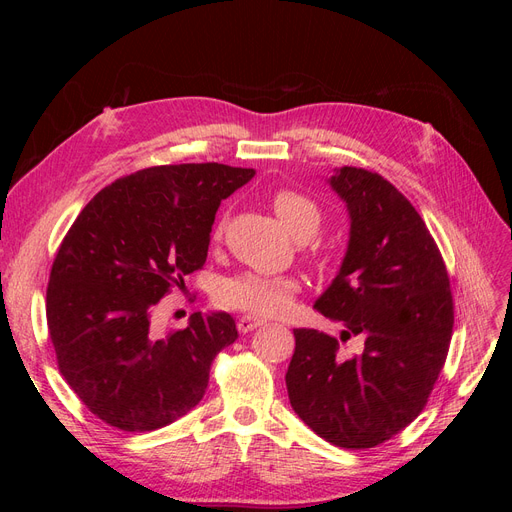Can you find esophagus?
<instances>
[{
    "mask_svg": "<svg viewBox=\"0 0 512 512\" xmlns=\"http://www.w3.org/2000/svg\"><path fill=\"white\" fill-rule=\"evenodd\" d=\"M262 322H265V320H260V318H256V316L245 314V316H239V320H237V329H239L241 333H250V331L258 329Z\"/></svg>",
    "mask_w": 512,
    "mask_h": 512,
    "instance_id": "esophagus-1",
    "label": "esophagus"
}]
</instances>
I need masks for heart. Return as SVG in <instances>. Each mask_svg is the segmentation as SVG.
Masks as SVG:
<instances>
[{"label": "heart", "mask_w": 512, "mask_h": 512, "mask_svg": "<svg viewBox=\"0 0 512 512\" xmlns=\"http://www.w3.org/2000/svg\"><path fill=\"white\" fill-rule=\"evenodd\" d=\"M277 218L286 226L292 237L309 239L320 228L322 215L314 200L294 192L280 190L271 198ZM299 282L288 275H267L256 271H245L230 277L218 292V299L254 316H280L288 312L294 297L299 292Z\"/></svg>", "instance_id": "obj_1"}]
</instances>
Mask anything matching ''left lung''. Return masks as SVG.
I'll return each instance as SVG.
<instances>
[{
	"label": "left lung",
	"mask_w": 512,
	"mask_h": 512,
	"mask_svg": "<svg viewBox=\"0 0 512 512\" xmlns=\"http://www.w3.org/2000/svg\"><path fill=\"white\" fill-rule=\"evenodd\" d=\"M350 218L348 247L316 309L359 335L363 352L337 354V339L294 329L286 371L292 410L320 438L371 448L421 414L446 361L453 297L436 241L410 200L384 177L342 166L327 179Z\"/></svg>",
	"instance_id": "obj_1"
}]
</instances>
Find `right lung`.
Instances as JSON below:
<instances>
[{
  "mask_svg": "<svg viewBox=\"0 0 512 512\" xmlns=\"http://www.w3.org/2000/svg\"><path fill=\"white\" fill-rule=\"evenodd\" d=\"M256 175L218 162L153 166L89 200L55 256L46 322L61 376L104 423L153 431L203 399L220 350L239 337L226 312L158 333L170 286L205 265L220 203Z\"/></svg>",
  "mask_w": 512,
  "mask_h": 512,
  "instance_id": "1",
  "label": "right lung"
}]
</instances>
